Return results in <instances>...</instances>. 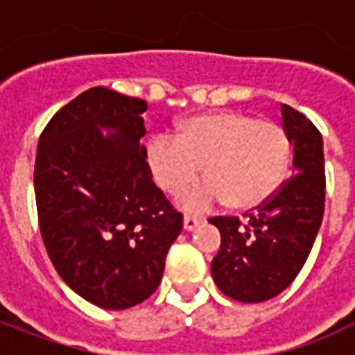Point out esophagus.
<instances>
[{"instance_id": "1", "label": "esophagus", "mask_w": 355, "mask_h": 355, "mask_svg": "<svg viewBox=\"0 0 355 355\" xmlns=\"http://www.w3.org/2000/svg\"><path fill=\"white\" fill-rule=\"evenodd\" d=\"M198 226H200V220H198L196 216H184V220H182V228H184L186 232H193Z\"/></svg>"}]
</instances>
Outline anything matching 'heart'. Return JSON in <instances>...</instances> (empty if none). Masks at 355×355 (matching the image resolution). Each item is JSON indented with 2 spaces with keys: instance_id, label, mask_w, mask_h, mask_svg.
Returning a JSON list of instances; mask_svg holds the SVG:
<instances>
[{
  "instance_id": "1",
  "label": "heart",
  "mask_w": 355,
  "mask_h": 355,
  "mask_svg": "<svg viewBox=\"0 0 355 355\" xmlns=\"http://www.w3.org/2000/svg\"><path fill=\"white\" fill-rule=\"evenodd\" d=\"M291 142L282 125L241 112L190 117L178 137L155 135L146 150L148 167L163 192L178 196L203 169L205 182L182 198L186 211L203 213L228 200L234 209L266 203L282 186Z\"/></svg>"
}]
</instances>
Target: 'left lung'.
I'll use <instances>...</instances> for the list:
<instances>
[{"instance_id":"8db88e82","label":"left lung","mask_w":355,"mask_h":355,"mask_svg":"<svg viewBox=\"0 0 355 355\" xmlns=\"http://www.w3.org/2000/svg\"><path fill=\"white\" fill-rule=\"evenodd\" d=\"M293 144V177L247 215L215 216L220 249L211 262L216 287L239 302H264L289 287L304 266L325 209L323 139L306 116L282 104Z\"/></svg>"}]
</instances>
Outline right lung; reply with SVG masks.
Wrapping results in <instances>:
<instances>
[{
  "label": "right lung",
  "mask_w": 355,
  "mask_h": 355,
  "mask_svg": "<svg viewBox=\"0 0 355 355\" xmlns=\"http://www.w3.org/2000/svg\"><path fill=\"white\" fill-rule=\"evenodd\" d=\"M146 101L91 87L51 117L37 144L35 203L45 249L91 304L125 310L162 283L182 215L152 182Z\"/></svg>",
  "instance_id": "obj_1"
}]
</instances>
